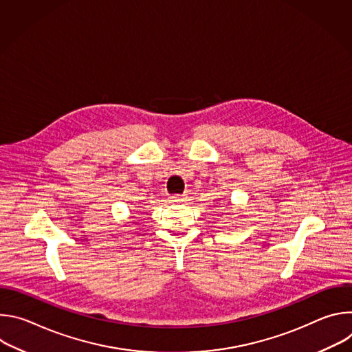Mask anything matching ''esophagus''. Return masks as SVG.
Segmentation results:
<instances>
[{
  "instance_id": "esophagus-1",
  "label": "esophagus",
  "mask_w": 352,
  "mask_h": 352,
  "mask_svg": "<svg viewBox=\"0 0 352 352\" xmlns=\"http://www.w3.org/2000/svg\"><path fill=\"white\" fill-rule=\"evenodd\" d=\"M185 200V195H174L170 197V204H181Z\"/></svg>"
}]
</instances>
